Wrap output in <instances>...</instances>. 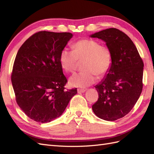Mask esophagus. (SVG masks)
Returning a JSON list of instances; mask_svg holds the SVG:
<instances>
[{
  "label": "esophagus",
  "mask_w": 154,
  "mask_h": 154,
  "mask_svg": "<svg viewBox=\"0 0 154 154\" xmlns=\"http://www.w3.org/2000/svg\"><path fill=\"white\" fill-rule=\"evenodd\" d=\"M86 91L85 89H82V88H78V93H83L85 92Z\"/></svg>",
  "instance_id": "1"
}]
</instances>
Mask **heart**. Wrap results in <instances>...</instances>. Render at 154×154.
Returning <instances> with one entry per match:
<instances>
[{
	"mask_svg": "<svg viewBox=\"0 0 154 154\" xmlns=\"http://www.w3.org/2000/svg\"><path fill=\"white\" fill-rule=\"evenodd\" d=\"M74 51L67 48L62 50L60 63L62 69L68 72L76 69L78 61H83L84 71L76 73L69 78L72 87L85 88L94 83L97 76H104L109 72L113 61L112 51L106 45L93 39H82L74 44Z\"/></svg>",
	"mask_w": 154,
	"mask_h": 154,
	"instance_id": "obj_1",
	"label": "heart"
}]
</instances>
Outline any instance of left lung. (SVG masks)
<instances>
[{
  "instance_id": "1",
  "label": "left lung",
  "mask_w": 154,
  "mask_h": 154,
  "mask_svg": "<svg viewBox=\"0 0 154 154\" xmlns=\"http://www.w3.org/2000/svg\"><path fill=\"white\" fill-rule=\"evenodd\" d=\"M90 37L104 41L113 57L109 72L95 86L99 97L92 109L102 119L117 120L130 112L141 94L144 63L131 39L118 29H106Z\"/></svg>"
}]
</instances>
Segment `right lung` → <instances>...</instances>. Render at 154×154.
<instances>
[{"instance_id":"right-lung-1","label":"right lung","mask_w":154,"mask_h":154,"mask_svg":"<svg viewBox=\"0 0 154 154\" xmlns=\"http://www.w3.org/2000/svg\"><path fill=\"white\" fill-rule=\"evenodd\" d=\"M71 32L40 31L22 45L14 62L11 82L17 103L31 119L51 122L66 110L77 88L65 91L67 82L60 54Z\"/></svg>"}]
</instances>
